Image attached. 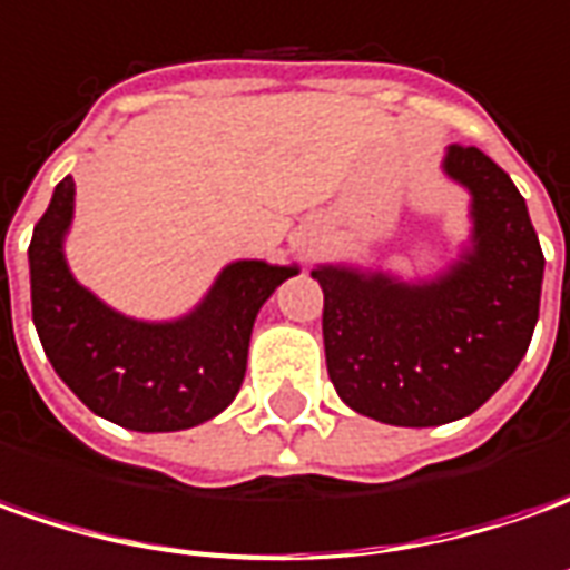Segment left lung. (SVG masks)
I'll return each mask as SVG.
<instances>
[{
  "mask_svg": "<svg viewBox=\"0 0 570 570\" xmlns=\"http://www.w3.org/2000/svg\"><path fill=\"white\" fill-rule=\"evenodd\" d=\"M444 173L470 191L473 236L435 281L318 265L324 360L341 401L387 425H444L480 410L518 368L540 318L542 258L527 202L480 148Z\"/></svg>",
  "mask_w": 570,
  "mask_h": 570,
  "instance_id": "1",
  "label": "left lung"
}]
</instances>
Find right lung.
<instances>
[{
	"mask_svg": "<svg viewBox=\"0 0 570 570\" xmlns=\"http://www.w3.org/2000/svg\"><path fill=\"white\" fill-rule=\"evenodd\" d=\"M71 210L66 176L28 248L33 324L56 375L97 416L135 432H179L224 413L246 379L258 308L299 267L233 262L188 315L138 322L71 277L62 252Z\"/></svg>",
	"mask_w": 570,
	"mask_h": 570,
	"instance_id": "1",
	"label": "right lung"
}]
</instances>
